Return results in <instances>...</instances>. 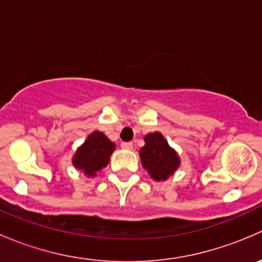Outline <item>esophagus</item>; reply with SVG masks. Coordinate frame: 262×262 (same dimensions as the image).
I'll return each mask as SVG.
<instances>
[{
	"label": "esophagus",
	"instance_id": "esophagus-1",
	"mask_svg": "<svg viewBox=\"0 0 262 262\" xmlns=\"http://www.w3.org/2000/svg\"><path fill=\"white\" fill-rule=\"evenodd\" d=\"M121 147H123L124 149H132V148H133V143H132V142H123V143H121Z\"/></svg>",
	"mask_w": 262,
	"mask_h": 262
}]
</instances>
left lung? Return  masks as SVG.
Here are the masks:
<instances>
[{
	"mask_svg": "<svg viewBox=\"0 0 262 262\" xmlns=\"http://www.w3.org/2000/svg\"><path fill=\"white\" fill-rule=\"evenodd\" d=\"M144 147L141 148L142 165L156 181L166 180L180 166V160L161 133H150L144 137Z\"/></svg>",
	"mask_w": 262,
	"mask_h": 262,
	"instance_id": "left-lung-1",
	"label": "left lung"
}]
</instances>
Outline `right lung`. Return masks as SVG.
I'll list each match as a JSON object with an SVG mask.
<instances>
[{
  "label": "right lung",
  "instance_id": "add662e5",
  "mask_svg": "<svg viewBox=\"0 0 262 262\" xmlns=\"http://www.w3.org/2000/svg\"><path fill=\"white\" fill-rule=\"evenodd\" d=\"M115 144L110 142L101 132L90 134L73 157V166L82 170L87 176H96L99 171L106 167Z\"/></svg>",
  "mask_w": 262,
  "mask_h": 262
}]
</instances>
